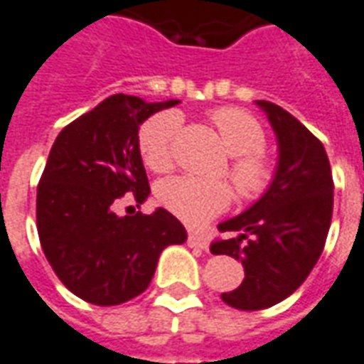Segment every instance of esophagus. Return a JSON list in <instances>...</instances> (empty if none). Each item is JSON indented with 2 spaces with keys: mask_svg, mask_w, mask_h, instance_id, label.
Here are the masks:
<instances>
[{
  "mask_svg": "<svg viewBox=\"0 0 364 364\" xmlns=\"http://www.w3.org/2000/svg\"><path fill=\"white\" fill-rule=\"evenodd\" d=\"M188 245L194 247V249H202V251H205V249L210 247L208 239L203 235H200V233H190V235H188Z\"/></svg>",
  "mask_w": 364,
  "mask_h": 364,
  "instance_id": "1",
  "label": "esophagus"
}]
</instances>
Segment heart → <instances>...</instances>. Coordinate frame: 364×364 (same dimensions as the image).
<instances>
[{
    "instance_id": "obj_1",
    "label": "heart",
    "mask_w": 364,
    "mask_h": 364,
    "mask_svg": "<svg viewBox=\"0 0 364 364\" xmlns=\"http://www.w3.org/2000/svg\"><path fill=\"white\" fill-rule=\"evenodd\" d=\"M211 123L228 153L233 156L228 176L237 196L245 202H257L267 194L277 178V164L264 151L267 135L260 121L241 107H218L210 113ZM180 117L162 112L146 119L139 129V153L154 172H166L174 164V139ZM162 208L190 228H202L228 210L233 192L225 182L194 176H174L156 188Z\"/></svg>"
}]
</instances>
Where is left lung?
<instances>
[{
    "label": "left lung",
    "mask_w": 364,
    "mask_h": 364,
    "mask_svg": "<svg viewBox=\"0 0 364 364\" xmlns=\"http://www.w3.org/2000/svg\"><path fill=\"white\" fill-rule=\"evenodd\" d=\"M278 139L277 178L267 194L218 229L213 255L241 260L245 278L221 300L237 310L270 308L298 290L316 267L333 213V176L321 141L272 102H257Z\"/></svg>",
    "instance_id": "left-lung-1"
}]
</instances>
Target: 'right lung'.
Instances as JSON below:
<instances>
[{
	"mask_svg": "<svg viewBox=\"0 0 364 364\" xmlns=\"http://www.w3.org/2000/svg\"><path fill=\"white\" fill-rule=\"evenodd\" d=\"M176 104L115 94L54 141L37 188V231L56 277L82 300H133L151 284L161 252L186 241L184 225L162 208L151 215L115 213L125 194L136 203L151 194L139 125Z\"/></svg>",
	"mask_w": 364,
	"mask_h": 364,
	"instance_id": "add662e5",
	"label": "right lung"
}]
</instances>
